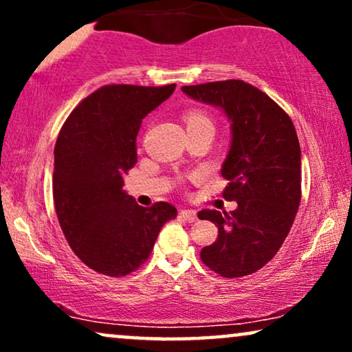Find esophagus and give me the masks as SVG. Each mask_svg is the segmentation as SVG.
Here are the masks:
<instances>
[{
    "label": "esophagus",
    "mask_w": 352,
    "mask_h": 352,
    "mask_svg": "<svg viewBox=\"0 0 352 352\" xmlns=\"http://www.w3.org/2000/svg\"><path fill=\"white\" fill-rule=\"evenodd\" d=\"M179 214L186 221H189V223H194V221H197V211H194V210H181Z\"/></svg>",
    "instance_id": "esophagus-1"
}]
</instances>
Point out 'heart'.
Returning <instances> with one entry per match:
<instances>
[{
    "instance_id": "heart-1",
    "label": "heart",
    "mask_w": 352,
    "mask_h": 352,
    "mask_svg": "<svg viewBox=\"0 0 352 352\" xmlns=\"http://www.w3.org/2000/svg\"><path fill=\"white\" fill-rule=\"evenodd\" d=\"M184 122L187 124V129L200 128V126H213V123H211L208 115H206L205 112H201V110H197V109H192V110H189V112H186Z\"/></svg>"
}]
</instances>
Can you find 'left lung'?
<instances>
[{"label": "left lung", "mask_w": 352, "mask_h": 352, "mask_svg": "<svg viewBox=\"0 0 352 352\" xmlns=\"http://www.w3.org/2000/svg\"><path fill=\"white\" fill-rule=\"evenodd\" d=\"M182 93L219 107L230 122L232 141L221 175L229 181L230 213L201 210L218 226V239L200 252L205 266L235 278L256 272L276 256L290 232L301 201V148L296 129L266 93L242 80L182 86Z\"/></svg>", "instance_id": "obj_1"}]
</instances>
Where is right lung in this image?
Returning a JSON list of instances; mask_svg holds the SVG:
<instances>
[{
	"mask_svg": "<svg viewBox=\"0 0 352 352\" xmlns=\"http://www.w3.org/2000/svg\"><path fill=\"white\" fill-rule=\"evenodd\" d=\"M176 85H107L81 100L62 126L54 148L52 195L57 219L74 253L93 271L128 276L151 256L158 232L177 210L151 208L123 190L136 165L142 118Z\"/></svg>",
	"mask_w": 352,
	"mask_h": 352,
	"instance_id": "1",
	"label": "right lung"
}]
</instances>
